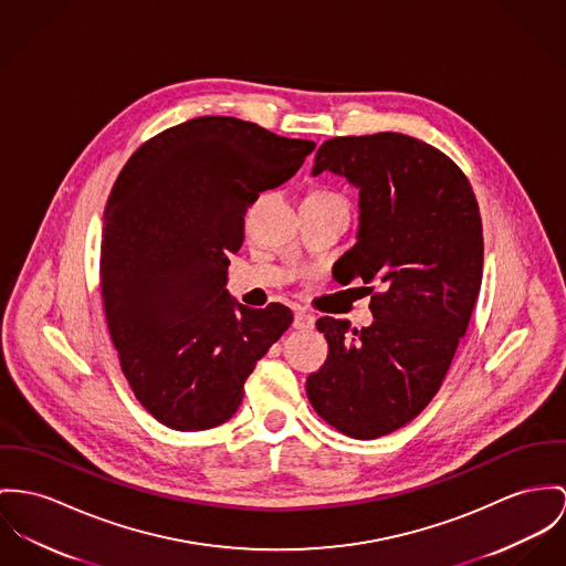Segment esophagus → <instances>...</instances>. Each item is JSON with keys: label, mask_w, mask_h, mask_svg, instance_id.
<instances>
[{"label": "esophagus", "mask_w": 566, "mask_h": 566, "mask_svg": "<svg viewBox=\"0 0 566 566\" xmlns=\"http://www.w3.org/2000/svg\"><path fill=\"white\" fill-rule=\"evenodd\" d=\"M312 323H314V318L310 314H305L302 310L295 312V318H293L295 329H307V327H312Z\"/></svg>", "instance_id": "1"}]
</instances>
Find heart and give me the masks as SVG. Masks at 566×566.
<instances>
[{
    "label": "heart",
    "mask_w": 566,
    "mask_h": 566,
    "mask_svg": "<svg viewBox=\"0 0 566 566\" xmlns=\"http://www.w3.org/2000/svg\"><path fill=\"white\" fill-rule=\"evenodd\" d=\"M314 196H318V198H338V200H343L338 193H332V191H318V193H314Z\"/></svg>",
    "instance_id": "b5f03b06"
}]
</instances>
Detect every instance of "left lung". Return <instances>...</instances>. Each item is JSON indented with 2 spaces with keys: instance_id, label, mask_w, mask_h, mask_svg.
<instances>
[{
  "instance_id": "1",
  "label": "left lung",
  "mask_w": 566,
  "mask_h": 566,
  "mask_svg": "<svg viewBox=\"0 0 566 566\" xmlns=\"http://www.w3.org/2000/svg\"><path fill=\"white\" fill-rule=\"evenodd\" d=\"M359 189L347 284L368 286L370 327L323 316L327 359L305 381L314 411L343 436L377 439L411 422L441 388L482 282V221L468 176L436 146L402 133L321 144L312 175Z\"/></svg>"
}]
</instances>
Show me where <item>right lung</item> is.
<instances>
[{
    "instance_id": "right-lung-1",
    "label": "right lung",
    "mask_w": 566,
    "mask_h": 566,
    "mask_svg": "<svg viewBox=\"0 0 566 566\" xmlns=\"http://www.w3.org/2000/svg\"><path fill=\"white\" fill-rule=\"evenodd\" d=\"M314 146L202 116L144 142L116 178L103 218V307L130 390L161 424L207 431L230 420L256 361L291 327L286 305L237 304L226 269L248 207Z\"/></svg>"
}]
</instances>
